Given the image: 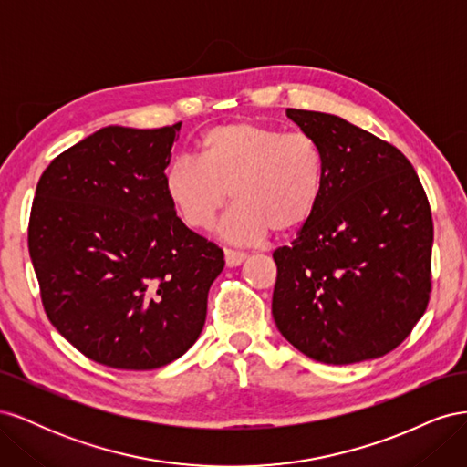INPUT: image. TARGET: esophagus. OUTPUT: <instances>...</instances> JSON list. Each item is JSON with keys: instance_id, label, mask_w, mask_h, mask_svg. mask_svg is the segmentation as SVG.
I'll list each match as a JSON object with an SVG mask.
<instances>
[{"instance_id": "1", "label": "esophagus", "mask_w": 467, "mask_h": 467, "mask_svg": "<svg viewBox=\"0 0 467 467\" xmlns=\"http://www.w3.org/2000/svg\"><path fill=\"white\" fill-rule=\"evenodd\" d=\"M223 259H225V265H228V266H237L247 259V253L235 251V249H223Z\"/></svg>"}]
</instances>
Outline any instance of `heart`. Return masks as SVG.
Instances as JSON below:
<instances>
[{"mask_svg": "<svg viewBox=\"0 0 467 467\" xmlns=\"http://www.w3.org/2000/svg\"><path fill=\"white\" fill-rule=\"evenodd\" d=\"M201 160L179 158L165 171V194L181 220L212 230L223 222L234 242H257L275 230L298 232L312 222L327 185V160L316 138L253 120L212 126L199 140Z\"/></svg>", "mask_w": 467, "mask_h": 467, "instance_id": "heart-1", "label": "heart"}]
</instances>
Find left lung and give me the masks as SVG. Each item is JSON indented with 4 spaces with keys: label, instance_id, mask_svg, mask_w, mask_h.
<instances>
[{
    "label": "left lung",
    "instance_id": "8db88e82",
    "mask_svg": "<svg viewBox=\"0 0 467 467\" xmlns=\"http://www.w3.org/2000/svg\"><path fill=\"white\" fill-rule=\"evenodd\" d=\"M286 115L323 148L327 185L312 222L273 253L276 327L323 364L384 357L431 298L425 189L405 155L374 134L327 112Z\"/></svg>",
    "mask_w": 467,
    "mask_h": 467
}]
</instances>
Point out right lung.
I'll return each mask as SVG.
<instances>
[{"instance_id":"add662e5","label":"right lung","mask_w":467,"mask_h":467,"mask_svg":"<svg viewBox=\"0 0 467 467\" xmlns=\"http://www.w3.org/2000/svg\"><path fill=\"white\" fill-rule=\"evenodd\" d=\"M181 122L105 126L45 169L29 253L45 312L81 355L153 370L194 345L223 251L189 230L165 194Z\"/></svg>"}]
</instances>
